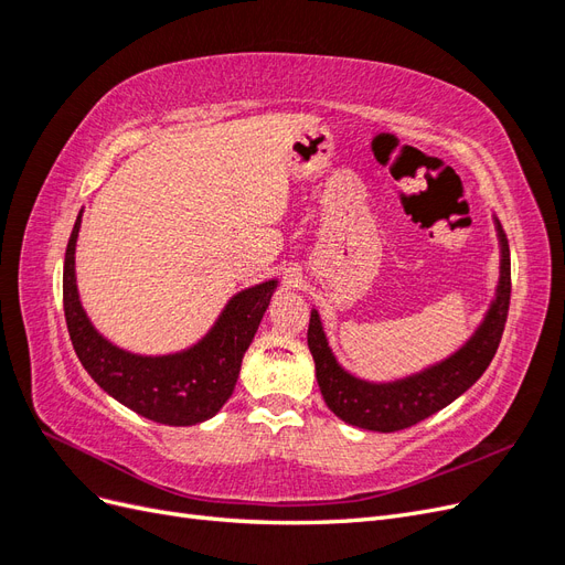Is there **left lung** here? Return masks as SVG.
I'll return each mask as SVG.
<instances>
[{
  "label": "left lung",
  "instance_id": "left-lung-1",
  "mask_svg": "<svg viewBox=\"0 0 565 565\" xmlns=\"http://www.w3.org/2000/svg\"><path fill=\"white\" fill-rule=\"evenodd\" d=\"M498 231L502 243V276L498 299L488 311V318L465 349L440 365L417 374V377L396 384H367L351 377L337 365L328 341H324L320 318L316 311L311 313L309 349L316 361V377L324 403L337 417L370 431H401L436 415L438 409L450 405L471 384H476L500 347L511 299L509 245L500 224Z\"/></svg>",
  "mask_w": 565,
  "mask_h": 565
}]
</instances>
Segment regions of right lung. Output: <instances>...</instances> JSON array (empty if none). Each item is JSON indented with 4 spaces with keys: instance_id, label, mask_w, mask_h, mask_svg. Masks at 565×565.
<instances>
[{
    "instance_id": "add662e5",
    "label": "right lung",
    "mask_w": 565,
    "mask_h": 565,
    "mask_svg": "<svg viewBox=\"0 0 565 565\" xmlns=\"http://www.w3.org/2000/svg\"><path fill=\"white\" fill-rule=\"evenodd\" d=\"M75 221L63 264V311L79 363L92 380L134 413L167 426H191L214 417L235 388L243 355L268 309L276 280L245 289L231 299L212 332L177 355L143 358L100 337L84 313L75 285Z\"/></svg>"
}]
</instances>
